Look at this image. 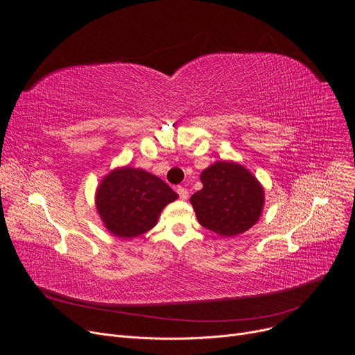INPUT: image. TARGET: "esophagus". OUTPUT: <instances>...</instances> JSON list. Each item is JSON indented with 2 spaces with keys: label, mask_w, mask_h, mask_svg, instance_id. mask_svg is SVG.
I'll list each match as a JSON object with an SVG mask.
<instances>
[{
  "label": "esophagus",
  "mask_w": 355,
  "mask_h": 355,
  "mask_svg": "<svg viewBox=\"0 0 355 355\" xmlns=\"http://www.w3.org/2000/svg\"><path fill=\"white\" fill-rule=\"evenodd\" d=\"M177 192L180 195V199H182V200L188 199V191L184 187H177Z\"/></svg>",
  "instance_id": "1"
}]
</instances>
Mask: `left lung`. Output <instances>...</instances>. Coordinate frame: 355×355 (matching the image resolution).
Masks as SVG:
<instances>
[{
    "label": "left lung",
    "mask_w": 355,
    "mask_h": 355,
    "mask_svg": "<svg viewBox=\"0 0 355 355\" xmlns=\"http://www.w3.org/2000/svg\"><path fill=\"white\" fill-rule=\"evenodd\" d=\"M204 184L189 202L200 226L232 237L254 226L264 207V188L234 162H216L200 174Z\"/></svg>",
    "instance_id": "left-lung-1"
}]
</instances>
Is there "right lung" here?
Listing matches in <instances>:
<instances>
[{"label":"right lung","mask_w":355,"mask_h":355,"mask_svg":"<svg viewBox=\"0 0 355 355\" xmlns=\"http://www.w3.org/2000/svg\"><path fill=\"white\" fill-rule=\"evenodd\" d=\"M178 195L159 177L140 168L112 170L99 182L95 205L105 227L122 239H133L157 225L160 212Z\"/></svg>","instance_id":"add662e5"}]
</instances>
